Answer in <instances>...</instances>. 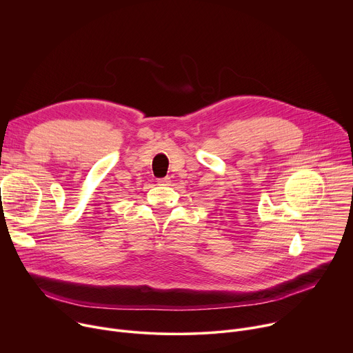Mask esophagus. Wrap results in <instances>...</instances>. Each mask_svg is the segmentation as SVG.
<instances>
[{"label": "esophagus", "instance_id": "esophagus-1", "mask_svg": "<svg viewBox=\"0 0 353 353\" xmlns=\"http://www.w3.org/2000/svg\"><path fill=\"white\" fill-rule=\"evenodd\" d=\"M158 183L161 184V185H170V177H163V179H159L158 180Z\"/></svg>", "mask_w": 353, "mask_h": 353}]
</instances>
